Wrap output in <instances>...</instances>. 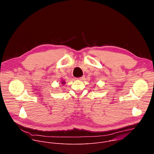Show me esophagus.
<instances>
[{
    "instance_id": "1",
    "label": "esophagus",
    "mask_w": 154,
    "mask_h": 154,
    "mask_svg": "<svg viewBox=\"0 0 154 154\" xmlns=\"http://www.w3.org/2000/svg\"><path fill=\"white\" fill-rule=\"evenodd\" d=\"M77 79H78V80H83L85 79V77H84V76H82V77H81L78 78Z\"/></svg>"
}]
</instances>
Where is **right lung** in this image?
<instances>
[{
  "label": "right lung",
  "mask_w": 154,
  "mask_h": 154,
  "mask_svg": "<svg viewBox=\"0 0 154 154\" xmlns=\"http://www.w3.org/2000/svg\"><path fill=\"white\" fill-rule=\"evenodd\" d=\"M61 83H62V84H65V82H64V81H63V82H61Z\"/></svg>",
  "instance_id": "right-lung-1"
}]
</instances>
